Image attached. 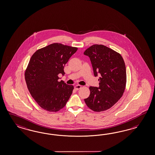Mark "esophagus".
Returning <instances> with one entry per match:
<instances>
[{"mask_svg":"<svg viewBox=\"0 0 155 155\" xmlns=\"http://www.w3.org/2000/svg\"><path fill=\"white\" fill-rule=\"evenodd\" d=\"M82 87V86L81 85H76L75 87V89L76 90H79L80 89H81Z\"/></svg>","mask_w":155,"mask_h":155,"instance_id":"obj_1","label":"esophagus"}]
</instances>
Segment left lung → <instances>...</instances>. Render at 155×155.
<instances>
[{
	"mask_svg": "<svg viewBox=\"0 0 155 155\" xmlns=\"http://www.w3.org/2000/svg\"><path fill=\"white\" fill-rule=\"evenodd\" d=\"M84 54L91 61L94 75L100 74L99 87H90L87 106L95 112L106 111L117 103L123 95L127 84L126 67L121 54L101 44H94Z\"/></svg>",
	"mask_w": 155,
	"mask_h": 155,
	"instance_id": "obj_1",
	"label": "left lung"
}]
</instances>
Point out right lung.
Returning <instances> with one entry per match:
<instances>
[{
    "instance_id": "right-lung-1",
    "label": "right lung",
    "mask_w": 155,
    "mask_h": 155,
    "mask_svg": "<svg viewBox=\"0 0 155 155\" xmlns=\"http://www.w3.org/2000/svg\"><path fill=\"white\" fill-rule=\"evenodd\" d=\"M77 50L57 43L37 50L31 56L25 79L32 97L45 110L60 111L71 95L74 86L59 81L58 74H65L64 65Z\"/></svg>"
}]
</instances>
